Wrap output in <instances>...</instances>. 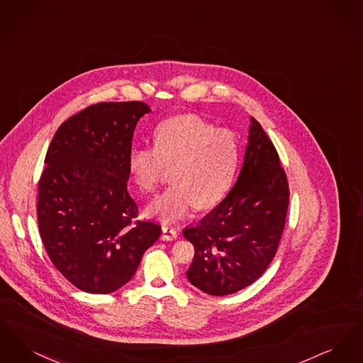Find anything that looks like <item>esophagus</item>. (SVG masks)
Here are the masks:
<instances>
[{
    "label": "esophagus",
    "instance_id": "esophagus-1",
    "mask_svg": "<svg viewBox=\"0 0 363 363\" xmlns=\"http://www.w3.org/2000/svg\"><path fill=\"white\" fill-rule=\"evenodd\" d=\"M162 231H163V234H162V240H163V241H173V240L178 238V233H177L175 228L163 225V227H162Z\"/></svg>",
    "mask_w": 363,
    "mask_h": 363
}]
</instances>
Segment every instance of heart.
I'll return each mask as SVG.
<instances>
[{"instance_id": "1", "label": "heart", "mask_w": 363, "mask_h": 363, "mask_svg": "<svg viewBox=\"0 0 363 363\" xmlns=\"http://www.w3.org/2000/svg\"><path fill=\"white\" fill-rule=\"evenodd\" d=\"M240 164V144L230 130H218L197 116L162 122L154 132V147H135L128 159L138 188L154 191L164 166L173 184L150 203L147 212L163 222L184 218L199 208L216 204L230 189Z\"/></svg>"}]
</instances>
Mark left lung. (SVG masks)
Here are the masks:
<instances>
[{
    "mask_svg": "<svg viewBox=\"0 0 363 363\" xmlns=\"http://www.w3.org/2000/svg\"><path fill=\"white\" fill-rule=\"evenodd\" d=\"M290 190L277 148L250 118L241 172L233 189L196 225L184 230L194 246L186 271L201 291L222 296L259 279L275 257Z\"/></svg>",
    "mask_w": 363,
    "mask_h": 363,
    "instance_id": "left-lung-1",
    "label": "left lung"
}]
</instances>
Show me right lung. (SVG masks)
I'll use <instances>...</instances> for the list:
<instances>
[{
	"mask_svg": "<svg viewBox=\"0 0 363 363\" xmlns=\"http://www.w3.org/2000/svg\"><path fill=\"white\" fill-rule=\"evenodd\" d=\"M143 102L88 106L55 132L38 184V225L54 267L79 290L110 294L138 271L162 227L136 220L128 166Z\"/></svg>",
	"mask_w": 363,
	"mask_h": 363,
	"instance_id": "right-lung-1",
	"label": "right lung"
}]
</instances>
